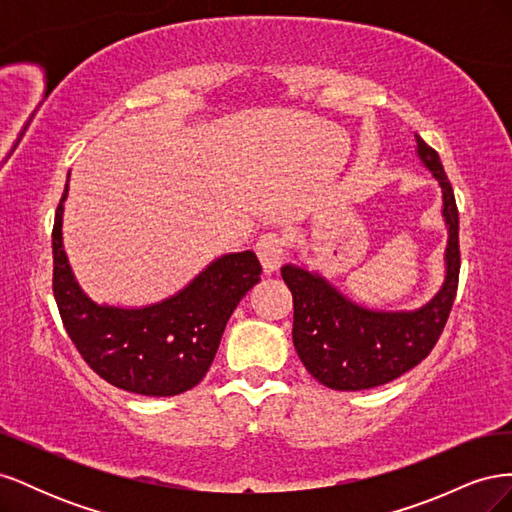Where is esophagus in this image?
Segmentation results:
<instances>
[{"label":"esophagus","instance_id":"esophagus-1","mask_svg":"<svg viewBox=\"0 0 512 512\" xmlns=\"http://www.w3.org/2000/svg\"><path fill=\"white\" fill-rule=\"evenodd\" d=\"M256 254L260 258V265L265 269L267 275L275 273L282 267V262L286 258V241L280 235H262L256 243Z\"/></svg>","mask_w":512,"mask_h":512}]
</instances>
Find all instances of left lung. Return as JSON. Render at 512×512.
<instances>
[{"instance_id":"8db88e82","label":"left lung","mask_w":512,"mask_h":512,"mask_svg":"<svg viewBox=\"0 0 512 512\" xmlns=\"http://www.w3.org/2000/svg\"><path fill=\"white\" fill-rule=\"evenodd\" d=\"M416 158L442 190L446 226L444 282L416 309H371L348 299L320 271L284 265L282 277L292 292V342L301 363L318 382L335 391H365L416 367L436 346L451 314L459 282V213L440 156L421 136Z\"/></svg>"}]
</instances>
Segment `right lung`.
Returning a JSON list of instances; mask_svg holds the SVG:
<instances>
[{"label": "right lung", "mask_w": 512, "mask_h": 512, "mask_svg": "<svg viewBox=\"0 0 512 512\" xmlns=\"http://www.w3.org/2000/svg\"><path fill=\"white\" fill-rule=\"evenodd\" d=\"M66 198L68 183L53 226V292L76 350L100 378L128 393L173 397L194 389L213 363L228 318L260 282L256 254H222L158 303H98L81 288L64 250Z\"/></svg>", "instance_id": "add662e5"}]
</instances>
